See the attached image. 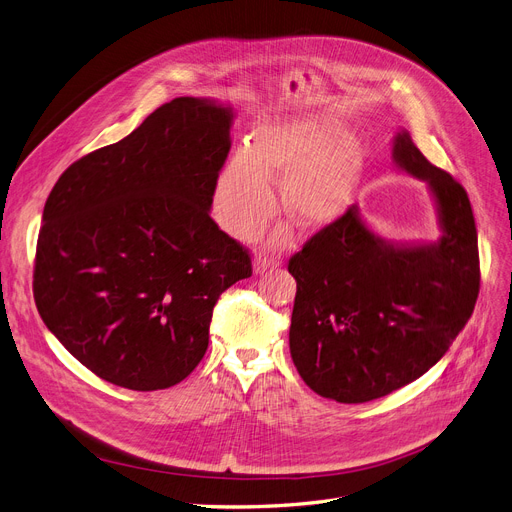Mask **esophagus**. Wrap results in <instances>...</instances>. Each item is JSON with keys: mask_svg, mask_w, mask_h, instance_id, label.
I'll return each instance as SVG.
<instances>
[{"mask_svg": "<svg viewBox=\"0 0 512 512\" xmlns=\"http://www.w3.org/2000/svg\"><path fill=\"white\" fill-rule=\"evenodd\" d=\"M281 266V260L277 256H266V254H258L254 258V273L256 275H264L268 270H275Z\"/></svg>", "mask_w": 512, "mask_h": 512, "instance_id": "34e87169", "label": "esophagus"}]
</instances>
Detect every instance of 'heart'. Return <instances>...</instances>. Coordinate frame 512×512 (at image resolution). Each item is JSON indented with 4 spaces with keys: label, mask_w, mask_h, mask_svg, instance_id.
Segmentation results:
<instances>
[{
    "label": "heart",
    "mask_w": 512,
    "mask_h": 512,
    "mask_svg": "<svg viewBox=\"0 0 512 512\" xmlns=\"http://www.w3.org/2000/svg\"><path fill=\"white\" fill-rule=\"evenodd\" d=\"M322 119L273 122L258 128L252 148H237L217 175L213 213L223 231L248 239L273 219L281 184L285 213L306 231L335 225L349 208L362 175V150ZM287 229L277 231L283 242Z\"/></svg>",
    "instance_id": "b5f03b06"
}]
</instances>
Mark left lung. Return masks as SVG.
<instances>
[{
  "label": "left lung",
  "instance_id": "8db88e82",
  "mask_svg": "<svg viewBox=\"0 0 512 512\" xmlns=\"http://www.w3.org/2000/svg\"><path fill=\"white\" fill-rule=\"evenodd\" d=\"M393 161L428 184L442 231L436 242H388L353 204L289 260L297 281L291 359L314 393L339 403L374 401L426 374L479 293L465 188L419 153L407 130L393 138Z\"/></svg>",
  "mask_w": 512,
  "mask_h": 512
}]
</instances>
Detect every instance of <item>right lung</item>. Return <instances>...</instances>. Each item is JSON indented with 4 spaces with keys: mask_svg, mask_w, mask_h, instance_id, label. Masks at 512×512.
<instances>
[{
    "mask_svg": "<svg viewBox=\"0 0 512 512\" xmlns=\"http://www.w3.org/2000/svg\"><path fill=\"white\" fill-rule=\"evenodd\" d=\"M231 124L229 105L173 99L70 165L45 202L37 310L111 384L182 382L206 353L219 295L252 275L248 252L210 219Z\"/></svg>",
    "mask_w": 512,
    "mask_h": 512,
    "instance_id": "add662e5",
    "label": "right lung"
}]
</instances>
